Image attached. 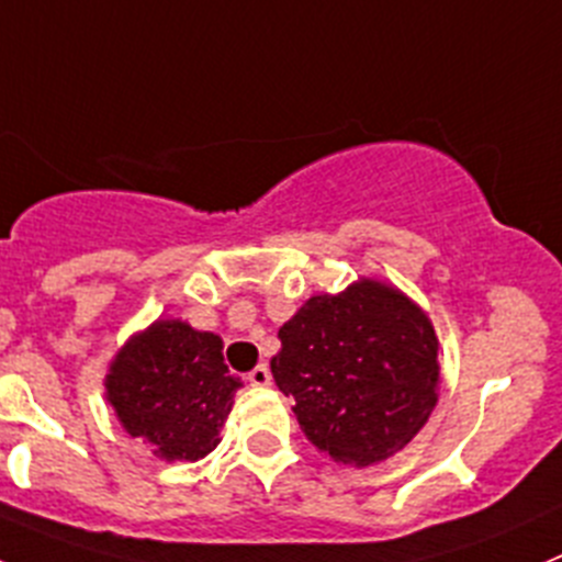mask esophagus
Wrapping results in <instances>:
<instances>
[{
    "mask_svg": "<svg viewBox=\"0 0 562 562\" xmlns=\"http://www.w3.org/2000/svg\"><path fill=\"white\" fill-rule=\"evenodd\" d=\"M248 381L254 383V386H270V381H272V375H270V367H267V364H259V367H254V370L248 372Z\"/></svg>",
    "mask_w": 562,
    "mask_h": 562,
    "instance_id": "esophagus-1",
    "label": "esophagus"
}]
</instances>
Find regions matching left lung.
I'll list each match as a JSON object with an SVG mask.
<instances>
[{"instance_id":"left-lung-1","label":"left lung","mask_w":562,"mask_h":562,"mask_svg":"<svg viewBox=\"0 0 562 562\" xmlns=\"http://www.w3.org/2000/svg\"><path fill=\"white\" fill-rule=\"evenodd\" d=\"M270 370L301 430L336 463L372 467L425 427L438 394V339L394 286L361 278L314 295L278 330Z\"/></svg>"}]
</instances>
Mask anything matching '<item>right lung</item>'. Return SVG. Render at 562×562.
Returning a JSON list of instances; mask_svg holds the SVG:
<instances>
[{
    "mask_svg": "<svg viewBox=\"0 0 562 562\" xmlns=\"http://www.w3.org/2000/svg\"><path fill=\"white\" fill-rule=\"evenodd\" d=\"M106 400L132 438L165 461H198L221 445L243 383L223 364V339L181 319H157L112 358Z\"/></svg>",
    "mask_w": 562,
    "mask_h": 562,
    "instance_id": "right-lung-1",
    "label": "right lung"
}]
</instances>
